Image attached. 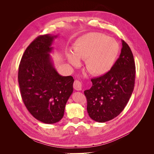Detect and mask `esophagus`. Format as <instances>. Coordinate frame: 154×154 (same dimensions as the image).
I'll list each match as a JSON object with an SVG mask.
<instances>
[{"mask_svg": "<svg viewBox=\"0 0 154 154\" xmlns=\"http://www.w3.org/2000/svg\"><path fill=\"white\" fill-rule=\"evenodd\" d=\"M74 88L76 91H82V83L78 81V80H75L74 82Z\"/></svg>", "mask_w": 154, "mask_h": 154, "instance_id": "obj_1", "label": "esophagus"}]
</instances>
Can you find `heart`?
I'll list each match as a JSON object with an SVG mask.
<instances>
[{
    "mask_svg": "<svg viewBox=\"0 0 154 154\" xmlns=\"http://www.w3.org/2000/svg\"><path fill=\"white\" fill-rule=\"evenodd\" d=\"M120 48L118 42L100 32H90L78 38L73 46V53L67 58L73 66L85 60L88 72L94 76H102L109 72L117 60Z\"/></svg>",
    "mask_w": 154,
    "mask_h": 154,
    "instance_id": "obj_1",
    "label": "heart"
}]
</instances>
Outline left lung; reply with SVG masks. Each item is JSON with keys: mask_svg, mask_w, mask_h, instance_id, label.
<instances>
[{"mask_svg": "<svg viewBox=\"0 0 154 154\" xmlns=\"http://www.w3.org/2000/svg\"><path fill=\"white\" fill-rule=\"evenodd\" d=\"M122 42V52L113 67L104 75L92 79V86L84 91L88 116L97 122L117 117L132 94L136 77L134 56L128 45Z\"/></svg>", "mask_w": 154, "mask_h": 154, "instance_id": "1", "label": "left lung"}]
</instances>
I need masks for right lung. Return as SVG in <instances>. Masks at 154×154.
<instances>
[{
    "label": "right lung",
    "mask_w": 154,
    "mask_h": 154,
    "mask_svg": "<svg viewBox=\"0 0 154 154\" xmlns=\"http://www.w3.org/2000/svg\"><path fill=\"white\" fill-rule=\"evenodd\" d=\"M57 36L48 34L37 37L26 49L18 68L22 100L31 115L46 124L62 119L73 92V78L60 75L50 55Z\"/></svg>",
    "instance_id": "obj_1"
}]
</instances>
